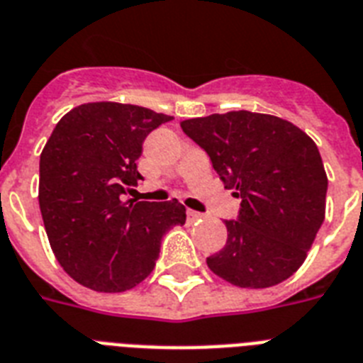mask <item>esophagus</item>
I'll return each mask as SVG.
<instances>
[{
    "mask_svg": "<svg viewBox=\"0 0 363 363\" xmlns=\"http://www.w3.org/2000/svg\"><path fill=\"white\" fill-rule=\"evenodd\" d=\"M201 216H203L201 212L191 211V208H188V211H186V220H188V223L196 222V220H199V218H201Z\"/></svg>",
    "mask_w": 363,
    "mask_h": 363,
    "instance_id": "1",
    "label": "esophagus"
}]
</instances>
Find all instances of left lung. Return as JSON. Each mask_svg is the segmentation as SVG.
I'll return each instance as SVG.
<instances>
[{
	"mask_svg": "<svg viewBox=\"0 0 363 363\" xmlns=\"http://www.w3.org/2000/svg\"><path fill=\"white\" fill-rule=\"evenodd\" d=\"M181 128L242 199L238 220H225L228 242L207 257L208 268L244 289L291 278L325 222L328 177L315 141L281 117L246 110L186 119Z\"/></svg>",
	"mask_w": 363,
	"mask_h": 363,
	"instance_id": "obj_1",
	"label": "left lung"
}]
</instances>
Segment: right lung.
I'll return each mask as SVG.
<instances>
[{"mask_svg": "<svg viewBox=\"0 0 363 363\" xmlns=\"http://www.w3.org/2000/svg\"><path fill=\"white\" fill-rule=\"evenodd\" d=\"M172 115L119 102H87L61 117L40 152L38 205L55 259L99 293H123L152 272L162 237L186 222L184 205L123 194L141 175L135 160Z\"/></svg>", "mask_w": 363, "mask_h": 363, "instance_id": "obj_1", "label": "right lung"}]
</instances>
